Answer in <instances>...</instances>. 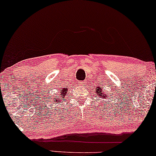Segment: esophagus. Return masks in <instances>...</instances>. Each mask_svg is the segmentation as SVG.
I'll list each match as a JSON object with an SVG mask.
<instances>
[{"label":"esophagus","instance_id":"1","mask_svg":"<svg viewBox=\"0 0 156 156\" xmlns=\"http://www.w3.org/2000/svg\"><path fill=\"white\" fill-rule=\"evenodd\" d=\"M84 81H80V82H78V84H79V85H80V86H83V85H84Z\"/></svg>","mask_w":156,"mask_h":156}]
</instances>
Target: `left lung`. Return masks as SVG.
<instances>
[{
  "label": "left lung",
  "instance_id": "obj_1",
  "mask_svg": "<svg viewBox=\"0 0 156 156\" xmlns=\"http://www.w3.org/2000/svg\"><path fill=\"white\" fill-rule=\"evenodd\" d=\"M103 87H98V90H96V94H97V96H100V98L103 99H106L108 98V95L107 94V93H103ZM111 95V94H110Z\"/></svg>",
  "mask_w": 156,
  "mask_h": 156
}]
</instances>
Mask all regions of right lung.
<instances>
[{"label": "right lung", "instance_id": "right-lung-1", "mask_svg": "<svg viewBox=\"0 0 156 156\" xmlns=\"http://www.w3.org/2000/svg\"><path fill=\"white\" fill-rule=\"evenodd\" d=\"M66 91H67V89L66 88H64L63 90H60L61 94H58L59 95H56V98H54V102H55L58 103V104H59V102H61V101L63 100L64 98H65V97L68 94L67 93H66Z\"/></svg>", "mask_w": 156, "mask_h": 156}]
</instances>
